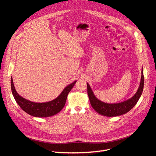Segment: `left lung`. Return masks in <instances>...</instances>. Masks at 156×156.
Wrapping results in <instances>:
<instances>
[{
  "label": "left lung",
  "instance_id": "obj_1",
  "mask_svg": "<svg viewBox=\"0 0 156 156\" xmlns=\"http://www.w3.org/2000/svg\"><path fill=\"white\" fill-rule=\"evenodd\" d=\"M87 84V92L89 97L90 102L94 109L99 114L102 116L107 117H114L121 116L125 114L132 109L137 103L138 101L140 99L143 92L144 85V70L142 69V76L140 85L138 87L135 94L128 100L119 102V103H112L109 104L104 102L97 98L94 95L92 90L90 86Z\"/></svg>",
  "mask_w": 156,
  "mask_h": 156
}]
</instances>
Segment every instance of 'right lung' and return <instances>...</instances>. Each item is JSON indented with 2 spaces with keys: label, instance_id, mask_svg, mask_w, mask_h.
Wrapping results in <instances>:
<instances>
[{
  "label": "right lung",
  "instance_id": "add662e5",
  "mask_svg": "<svg viewBox=\"0 0 156 156\" xmlns=\"http://www.w3.org/2000/svg\"><path fill=\"white\" fill-rule=\"evenodd\" d=\"M76 80L66 87L60 95L52 101L46 102H34L24 99L16 92L12 78L11 79L12 94L20 107L30 115L37 118L51 117L59 112L65 105L67 96L75 85Z\"/></svg>",
  "mask_w": 156,
  "mask_h": 156
}]
</instances>
